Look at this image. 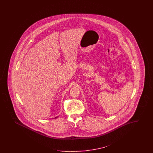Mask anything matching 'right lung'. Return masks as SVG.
I'll list each match as a JSON object with an SVG mask.
<instances>
[{
  "mask_svg": "<svg viewBox=\"0 0 153 153\" xmlns=\"http://www.w3.org/2000/svg\"><path fill=\"white\" fill-rule=\"evenodd\" d=\"M57 118V117H56V118Z\"/></svg>",
  "mask_w": 153,
  "mask_h": 153,
  "instance_id": "add662e5",
  "label": "right lung"
}]
</instances>
